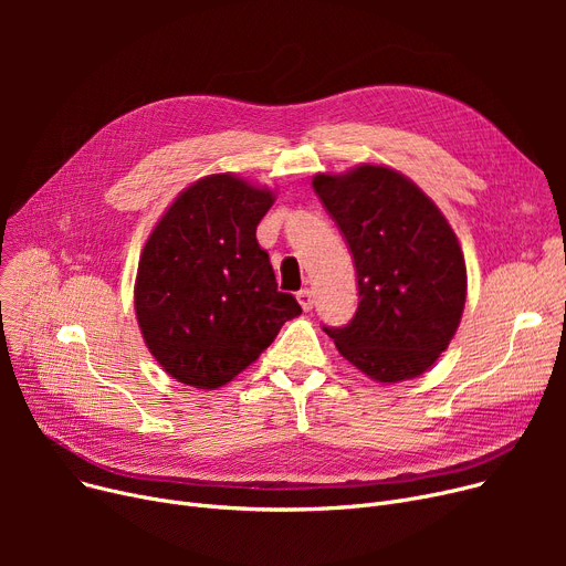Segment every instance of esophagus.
I'll use <instances>...</instances> for the list:
<instances>
[{"label":"esophagus","instance_id":"1","mask_svg":"<svg viewBox=\"0 0 566 566\" xmlns=\"http://www.w3.org/2000/svg\"><path fill=\"white\" fill-rule=\"evenodd\" d=\"M295 298H298V303L305 312H310L314 307V293L310 289H301L298 293H295Z\"/></svg>","mask_w":566,"mask_h":566}]
</instances>
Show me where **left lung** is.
<instances>
[{"label":"left lung","instance_id":"1","mask_svg":"<svg viewBox=\"0 0 566 566\" xmlns=\"http://www.w3.org/2000/svg\"><path fill=\"white\" fill-rule=\"evenodd\" d=\"M350 248L360 303L344 328H323L378 382L424 374L450 346L465 305V261L440 208L397 169L358 165L312 181Z\"/></svg>","mask_w":566,"mask_h":566}]
</instances>
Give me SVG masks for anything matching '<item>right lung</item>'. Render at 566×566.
<instances>
[{"label": "right lung", "mask_w": 566, "mask_h": 566, "mask_svg": "<svg viewBox=\"0 0 566 566\" xmlns=\"http://www.w3.org/2000/svg\"><path fill=\"white\" fill-rule=\"evenodd\" d=\"M275 195L233 174L178 195L144 245L135 312L146 348L178 382L216 390L248 369L303 310L277 291L256 224Z\"/></svg>", "instance_id": "add662e5"}]
</instances>
